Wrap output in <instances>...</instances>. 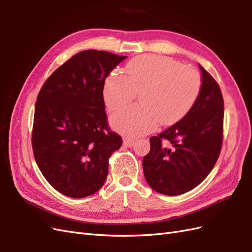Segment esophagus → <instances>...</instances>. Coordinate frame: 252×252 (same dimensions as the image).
<instances>
[{
  "instance_id": "34e87169",
  "label": "esophagus",
  "mask_w": 252,
  "mask_h": 252,
  "mask_svg": "<svg viewBox=\"0 0 252 252\" xmlns=\"http://www.w3.org/2000/svg\"><path fill=\"white\" fill-rule=\"evenodd\" d=\"M133 143H134V141L131 139H124V141H123V145L126 147H131Z\"/></svg>"
}]
</instances>
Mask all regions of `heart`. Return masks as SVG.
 Masks as SVG:
<instances>
[{
    "instance_id": "b5f03b06",
    "label": "heart",
    "mask_w": 252,
    "mask_h": 252,
    "mask_svg": "<svg viewBox=\"0 0 252 252\" xmlns=\"http://www.w3.org/2000/svg\"><path fill=\"white\" fill-rule=\"evenodd\" d=\"M202 79L191 67L161 56H141L129 61L125 75L111 74L103 86L110 111L124 107L140 94V103L116 112L111 125L122 134L139 136L170 126L191 110L200 95Z\"/></svg>"
}]
</instances>
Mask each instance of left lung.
Here are the masks:
<instances>
[{"mask_svg": "<svg viewBox=\"0 0 252 252\" xmlns=\"http://www.w3.org/2000/svg\"><path fill=\"white\" fill-rule=\"evenodd\" d=\"M202 88L186 116L150 138L143 171L157 192L179 195L195 188L215 167L223 142L224 101L219 84L200 65Z\"/></svg>", "mask_w": 252, "mask_h": 252, "instance_id": "8db88e82", "label": "left lung"}]
</instances>
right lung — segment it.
<instances>
[{
  "instance_id": "right-lung-1",
  "label": "right lung",
  "mask_w": 252,
  "mask_h": 252,
  "mask_svg": "<svg viewBox=\"0 0 252 252\" xmlns=\"http://www.w3.org/2000/svg\"><path fill=\"white\" fill-rule=\"evenodd\" d=\"M127 57L84 50L51 73L36 97L32 150L49 184L64 195L81 199L100 189L108 161L121 148V136L107 123L105 79Z\"/></svg>"
}]
</instances>
